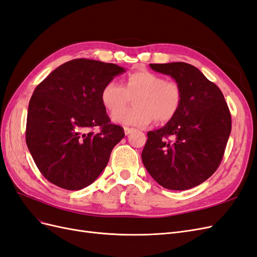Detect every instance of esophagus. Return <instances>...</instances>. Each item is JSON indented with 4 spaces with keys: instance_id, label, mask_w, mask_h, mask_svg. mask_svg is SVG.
<instances>
[{
    "instance_id": "esophagus-1",
    "label": "esophagus",
    "mask_w": 257,
    "mask_h": 257,
    "mask_svg": "<svg viewBox=\"0 0 257 257\" xmlns=\"http://www.w3.org/2000/svg\"><path fill=\"white\" fill-rule=\"evenodd\" d=\"M134 131V128H131V127H124V134L125 135H128V134H131L132 132Z\"/></svg>"
}]
</instances>
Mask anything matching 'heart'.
<instances>
[{
    "instance_id": "heart-1",
    "label": "heart",
    "mask_w": 257,
    "mask_h": 257,
    "mask_svg": "<svg viewBox=\"0 0 257 257\" xmlns=\"http://www.w3.org/2000/svg\"><path fill=\"white\" fill-rule=\"evenodd\" d=\"M131 97H135V106L121 108ZM182 97L178 81L165 80L162 75L146 69L130 73L123 85L107 82L100 92L103 105L113 111L112 121L125 126H147L153 119L162 123L172 120L180 109Z\"/></svg>"
}]
</instances>
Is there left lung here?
Listing matches in <instances>:
<instances>
[{
  "label": "left lung",
  "instance_id": "8db88e82",
  "mask_svg": "<svg viewBox=\"0 0 257 257\" xmlns=\"http://www.w3.org/2000/svg\"><path fill=\"white\" fill-rule=\"evenodd\" d=\"M150 67L180 83L183 97L166 125L148 132L143 163L163 188L189 190L206 181L221 164L231 131L228 106L219 87L195 66L174 62Z\"/></svg>",
  "mask_w": 257,
  "mask_h": 257
}]
</instances>
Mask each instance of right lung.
<instances>
[{
    "mask_svg": "<svg viewBox=\"0 0 257 257\" xmlns=\"http://www.w3.org/2000/svg\"><path fill=\"white\" fill-rule=\"evenodd\" d=\"M124 72L125 68L112 63L75 59L35 88L29 103L26 141L49 182L77 191L102 174L124 131L110 123L100 92ZM95 126L99 131H91Z\"/></svg>",
    "mask_w": 257,
    "mask_h": 257,
    "instance_id": "right-lung-1",
    "label": "right lung"
}]
</instances>
